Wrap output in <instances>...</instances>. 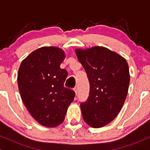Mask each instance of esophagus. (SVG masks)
<instances>
[{
	"label": "esophagus",
	"mask_w": 150,
	"mask_h": 150,
	"mask_svg": "<svg viewBox=\"0 0 150 150\" xmlns=\"http://www.w3.org/2000/svg\"><path fill=\"white\" fill-rule=\"evenodd\" d=\"M73 90H74V92H75V94H77V87H75V88L73 89Z\"/></svg>",
	"instance_id": "esophagus-1"
}]
</instances>
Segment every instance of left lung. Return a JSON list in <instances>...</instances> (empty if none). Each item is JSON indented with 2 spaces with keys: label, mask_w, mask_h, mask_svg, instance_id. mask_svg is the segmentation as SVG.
Listing matches in <instances>:
<instances>
[{
  "label": "left lung",
  "mask_w": 150,
  "mask_h": 150,
  "mask_svg": "<svg viewBox=\"0 0 150 150\" xmlns=\"http://www.w3.org/2000/svg\"><path fill=\"white\" fill-rule=\"evenodd\" d=\"M75 53L90 85L88 99L80 104L82 117L89 126L101 128L118 116L124 104L130 83L128 63L103 46L77 49Z\"/></svg>",
  "instance_id": "obj_1"
}]
</instances>
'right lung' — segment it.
Wrapping results in <instances>:
<instances>
[{
  "label": "right lung",
  "instance_id": "1",
  "mask_svg": "<svg viewBox=\"0 0 150 150\" xmlns=\"http://www.w3.org/2000/svg\"><path fill=\"white\" fill-rule=\"evenodd\" d=\"M65 53L56 46H44L22 61L18 73L20 96L39 124L53 128L65 119L75 94L64 87L68 72L60 68Z\"/></svg>",
  "mask_w": 150,
  "mask_h": 150
}]
</instances>
